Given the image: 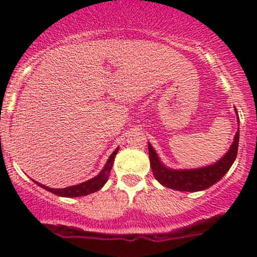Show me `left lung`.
<instances>
[{
  "label": "left lung",
  "mask_w": 257,
  "mask_h": 257,
  "mask_svg": "<svg viewBox=\"0 0 257 257\" xmlns=\"http://www.w3.org/2000/svg\"><path fill=\"white\" fill-rule=\"evenodd\" d=\"M237 120V110L235 108ZM239 134L240 131L237 128L236 134L234 137V142L230 145L229 150L220 158L217 162L201 168H191V169H174L169 168L160 160L159 155L155 152L153 145L148 143L149 150V160L152 167L153 174L155 179L159 181L165 188L174 189L178 191H201L210 188L216 184L231 168L237 155V147H239Z\"/></svg>",
  "instance_id": "obj_1"
}]
</instances>
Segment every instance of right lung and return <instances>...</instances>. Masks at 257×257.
Masks as SVG:
<instances>
[{
    "label": "right lung",
    "mask_w": 257,
    "mask_h": 257,
    "mask_svg": "<svg viewBox=\"0 0 257 257\" xmlns=\"http://www.w3.org/2000/svg\"><path fill=\"white\" fill-rule=\"evenodd\" d=\"M118 150H119V147L116 148L112 154H110V157L108 158L107 163H105L103 169L99 172V174L95 175L94 178L89 179V180L83 181V183L80 184H77V185L68 186V188L54 189V188H48V186L43 185V184L38 183V181H35V180L33 181H35L38 186H41V188L46 189V190L49 191V193H53L58 196H63V198H78V196L89 195V194L100 190V189L104 186V184L108 181V179H109V175H110V170H112V167L114 164V158H115Z\"/></svg>",
    "instance_id": "1"
}]
</instances>
